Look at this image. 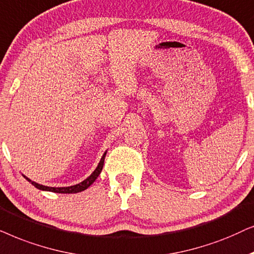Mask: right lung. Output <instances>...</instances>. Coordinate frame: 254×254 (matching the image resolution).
Here are the masks:
<instances>
[{
    "label": "right lung",
    "instance_id": "add662e5",
    "mask_svg": "<svg viewBox=\"0 0 254 254\" xmlns=\"http://www.w3.org/2000/svg\"><path fill=\"white\" fill-rule=\"evenodd\" d=\"M106 154H107V152H104V154L102 155V158H101L99 165H97L96 170L94 171L93 173L90 174L89 177L86 179V180H83L82 182H80V184H77V185L70 186V187H47V186H43V185L37 184V182H35V181H31L29 178H26L25 175H23V177H24L26 180L30 182V184L35 186L36 188L40 189V190L53 191V192H62V194H74V192H79V191L84 190V189H87L90 185L93 184L94 181L96 180L97 177H99L100 173H101V171H102V168H103L104 158H106Z\"/></svg>",
    "mask_w": 254,
    "mask_h": 254
}]
</instances>
